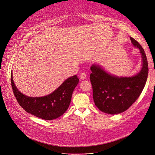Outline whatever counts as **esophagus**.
Here are the masks:
<instances>
[{"label":"esophagus","mask_w":155,"mask_h":155,"mask_svg":"<svg viewBox=\"0 0 155 155\" xmlns=\"http://www.w3.org/2000/svg\"><path fill=\"white\" fill-rule=\"evenodd\" d=\"M86 77H87V75H86L85 73H82L80 75V78L82 80H84L85 79H86Z\"/></svg>","instance_id":"esophagus-1"}]
</instances>
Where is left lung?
<instances>
[{
	"label": "left lung",
	"instance_id": "left-lung-1",
	"mask_svg": "<svg viewBox=\"0 0 155 155\" xmlns=\"http://www.w3.org/2000/svg\"><path fill=\"white\" fill-rule=\"evenodd\" d=\"M132 45L139 49L142 57L140 71L131 77H118L106 72L97 64L90 67V79L96 106L102 112L112 115L127 110L139 97L145 87L148 68L145 51L140 45L130 37Z\"/></svg>",
	"mask_w": 155,
	"mask_h": 155
}]
</instances>
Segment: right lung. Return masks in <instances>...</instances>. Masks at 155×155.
Segmentation results:
<instances>
[{
    "instance_id": "right-lung-1",
    "label": "right lung",
    "mask_w": 155,
    "mask_h": 155,
    "mask_svg": "<svg viewBox=\"0 0 155 155\" xmlns=\"http://www.w3.org/2000/svg\"><path fill=\"white\" fill-rule=\"evenodd\" d=\"M79 83L76 75L67 79L51 94L41 97H28L18 90L11 72V84L19 105L28 113L38 118L51 120L62 115L68 109L74 89Z\"/></svg>"
}]
</instances>
